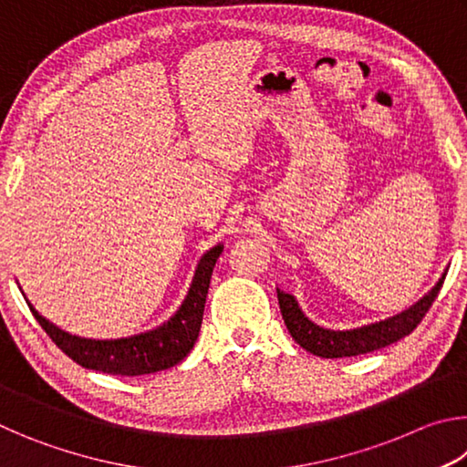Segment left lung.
<instances>
[{"instance_id":"obj_1","label":"left lung","mask_w":467,"mask_h":467,"mask_svg":"<svg viewBox=\"0 0 467 467\" xmlns=\"http://www.w3.org/2000/svg\"><path fill=\"white\" fill-rule=\"evenodd\" d=\"M445 282V274L437 282L429 295L422 296L414 306H410L404 313L395 315L385 321L370 323V326L358 327V329H348V331H334L315 326L298 309L296 300L292 295L278 290V303H280V313L282 319L286 323L290 336L295 342L305 348L306 352L315 354V357L321 358H344V357H358V354H367L379 350V348H385L398 339L406 337L408 334L418 327V323L429 313L431 305L437 298L439 290Z\"/></svg>"}]
</instances>
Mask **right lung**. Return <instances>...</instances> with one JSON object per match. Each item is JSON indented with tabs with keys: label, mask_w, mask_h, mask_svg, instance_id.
Segmentation results:
<instances>
[{
	"label": "right lung",
	"mask_w": 467,
	"mask_h": 467,
	"mask_svg": "<svg viewBox=\"0 0 467 467\" xmlns=\"http://www.w3.org/2000/svg\"><path fill=\"white\" fill-rule=\"evenodd\" d=\"M220 253H223V244L210 249L200 259L192 288L175 317L140 336L121 339H86L69 336L41 317L33 306H28L55 346L80 367L121 377L156 373V370L179 365L192 352L195 339L200 336L212 270H214Z\"/></svg>",
	"instance_id": "right-lung-1"
}]
</instances>
